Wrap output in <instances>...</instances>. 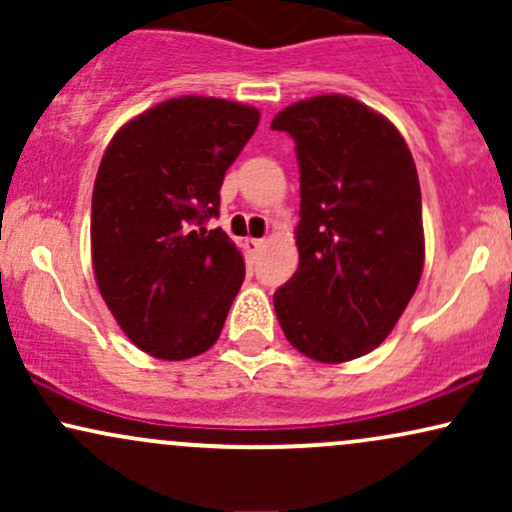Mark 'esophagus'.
Masks as SVG:
<instances>
[{"instance_id":"1","label":"esophagus","mask_w":512,"mask_h":512,"mask_svg":"<svg viewBox=\"0 0 512 512\" xmlns=\"http://www.w3.org/2000/svg\"><path fill=\"white\" fill-rule=\"evenodd\" d=\"M262 245H264L262 238H245V248H248L250 252L262 250Z\"/></svg>"}]
</instances>
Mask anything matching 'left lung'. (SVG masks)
<instances>
[{"mask_svg": "<svg viewBox=\"0 0 512 512\" xmlns=\"http://www.w3.org/2000/svg\"><path fill=\"white\" fill-rule=\"evenodd\" d=\"M301 170L298 269L274 293L286 339L320 363L380 346L424 272L421 187L402 134L356 98L330 93L281 110Z\"/></svg>", "mask_w": 512, "mask_h": 512, "instance_id": "left-lung-1", "label": "left lung"}]
</instances>
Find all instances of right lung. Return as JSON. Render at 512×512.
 Masks as SVG:
<instances>
[{"instance_id":"obj_1","label":"right lung","mask_w":512,"mask_h":512,"mask_svg":"<svg viewBox=\"0 0 512 512\" xmlns=\"http://www.w3.org/2000/svg\"><path fill=\"white\" fill-rule=\"evenodd\" d=\"M260 110L180 96L117 129L91 202V257L105 305L146 354L185 361L214 346L245 262L214 228L226 170Z\"/></svg>"}]
</instances>
